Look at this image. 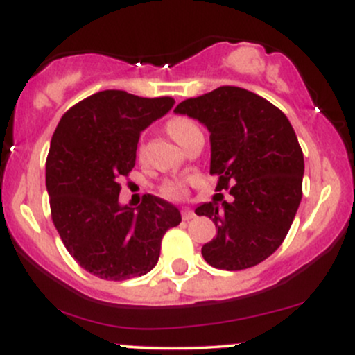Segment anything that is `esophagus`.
<instances>
[{"label": "esophagus", "mask_w": 355, "mask_h": 355, "mask_svg": "<svg viewBox=\"0 0 355 355\" xmlns=\"http://www.w3.org/2000/svg\"><path fill=\"white\" fill-rule=\"evenodd\" d=\"M182 218H183V220H191V218H195V211L190 210V209L182 210Z\"/></svg>", "instance_id": "obj_1"}]
</instances>
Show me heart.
<instances>
[{
	"mask_svg": "<svg viewBox=\"0 0 355 355\" xmlns=\"http://www.w3.org/2000/svg\"><path fill=\"white\" fill-rule=\"evenodd\" d=\"M166 130H168L170 135H172L180 145L185 144L187 138L193 135L195 132H200L198 126L195 125V121H191L190 118L187 116H173L172 120H168V123H166ZM162 191H164L165 197L168 198H182L185 197L187 190L182 182L175 180V182H166Z\"/></svg>",
	"mask_w": 355,
	"mask_h": 355,
	"instance_id": "heart-1",
	"label": "heart"
}]
</instances>
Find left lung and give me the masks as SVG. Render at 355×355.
<instances>
[{
  "label": "left lung",
  "instance_id": "1",
  "mask_svg": "<svg viewBox=\"0 0 355 355\" xmlns=\"http://www.w3.org/2000/svg\"><path fill=\"white\" fill-rule=\"evenodd\" d=\"M175 113L207 126L215 190H229L234 198L217 193L195 209L217 227V237L202 247L203 259L222 270L263 262L282 245L302 200L304 153L291 121L270 101L239 87L182 101Z\"/></svg>",
  "mask_w": 355,
  "mask_h": 355
}]
</instances>
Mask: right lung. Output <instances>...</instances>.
I'll use <instances>...</instances> for the list:
<instances>
[{"mask_svg":"<svg viewBox=\"0 0 355 355\" xmlns=\"http://www.w3.org/2000/svg\"><path fill=\"white\" fill-rule=\"evenodd\" d=\"M173 103L105 89L68 110L53 133L46 158L53 223L73 259L100 279L145 275L157 266L165 232L182 222L177 207L155 195H144L137 209L118 202L140 133Z\"/></svg>","mask_w":355,"mask_h":355,"instance_id":"obj_1","label":"right lung"}]
</instances>
